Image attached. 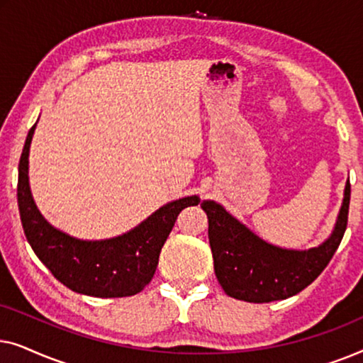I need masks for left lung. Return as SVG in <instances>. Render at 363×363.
Wrapping results in <instances>:
<instances>
[{"instance_id":"1","label":"left lung","mask_w":363,"mask_h":363,"mask_svg":"<svg viewBox=\"0 0 363 363\" xmlns=\"http://www.w3.org/2000/svg\"><path fill=\"white\" fill-rule=\"evenodd\" d=\"M349 203L350 183L347 180L330 236L309 250H286L261 240L220 203L203 201L215 274L223 291L235 299L261 304L287 299L306 289L325 269L339 247L347 228Z\"/></svg>"}]
</instances>
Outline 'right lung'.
Returning a JSON list of instances; mask_svg holds the SVG:
<instances>
[{
    "mask_svg": "<svg viewBox=\"0 0 363 363\" xmlns=\"http://www.w3.org/2000/svg\"><path fill=\"white\" fill-rule=\"evenodd\" d=\"M36 123L28 133L18 167V206L28 242L54 277L74 292L92 297L135 296L155 274L177 216L183 208L196 206L200 196L167 203L121 236L92 241L67 235L41 215L31 195L29 147Z\"/></svg>",
    "mask_w": 363,
    "mask_h": 363,
    "instance_id": "1",
    "label": "right lung"
}]
</instances>
